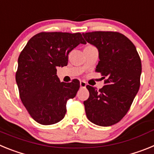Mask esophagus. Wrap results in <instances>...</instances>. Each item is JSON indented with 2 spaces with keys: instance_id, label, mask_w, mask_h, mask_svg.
I'll use <instances>...</instances> for the list:
<instances>
[{
  "instance_id": "1",
  "label": "esophagus",
  "mask_w": 154,
  "mask_h": 154,
  "mask_svg": "<svg viewBox=\"0 0 154 154\" xmlns=\"http://www.w3.org/2000/svg\"><path fill=\"white\" fill-rule=\"evenodd\" d=\"M80 87H81V88H85V87H86V83H85V82L84 81L80 82Z\"/></svg>"
}]
</instances>
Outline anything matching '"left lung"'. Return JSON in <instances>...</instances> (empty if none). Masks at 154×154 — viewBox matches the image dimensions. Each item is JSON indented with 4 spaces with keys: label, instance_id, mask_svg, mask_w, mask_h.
Returning <instances> with one entry per match:
<instances>
[{
    "label": "left lung",
    "instance_id": "8db88e82",
    "mask_svg": "<svg viewBox=\"0 0 154 154\" xmlns=\"http://www.w3.org/2000/svg\"><path fill=\"white\" fill-rule=\"evenodd\" d=\"M82 35L98 49L96 72L105 79V85L99 91L86 85L89 92V99L83 103L86 116L98 126H112L124 117L138 92L140 58L133 42L119 32L93 31Z\"/></svg>",
    "mask_w": 154,
    "mask_h": 154
}]
</instances>
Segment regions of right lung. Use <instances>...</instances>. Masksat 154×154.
Instances as JSON below:
<instances>
[{"mask_svg": "<svg viewBox=\"0 0 154 154\" xmlns=\"http://www.w3.org/2000/svg\"><path fill=\"white\" fill-rule=\"evenodd\" d=\"M79 44H86L80 33L41 32L19 55L16 82L20 98L37 123L55 124L65 117L66 103L76 96L79 81L60 82L56 69L67 65L69 53Z\"/></svg>", "mask_w": 154, "mask_h": 154, "instance_id": "obj_1", "label": "right lung"}]
</instances>
